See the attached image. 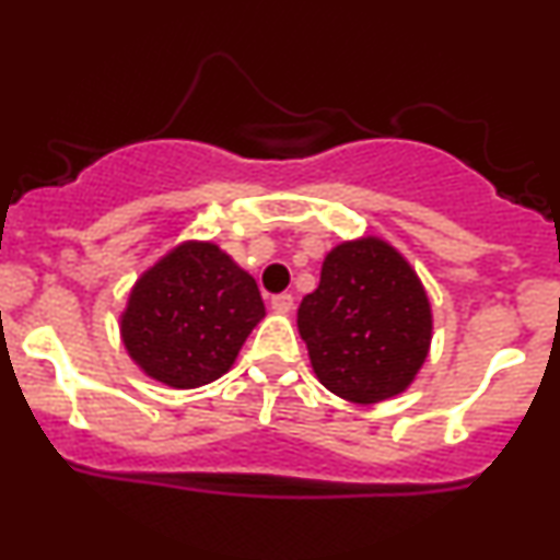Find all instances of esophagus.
I'll list each match as a JSON object with an SVG mask.
<instances>
[{
    "instance_id": "1",
    "label": "esophagus",
    "mask_w": 560,
    "mask_h": 560,
    "mask_svg": "<svg viewBox=\"0 0 560 560\" xmlns=\"http://www.w3.org/2000/svg\"><path fill=\"white\" fill-rule=\"evenodd\" d=\"M271 307H273V313H289L294 307V298L292 294H276V298L271 300Z\"/></svg>"
}]
</instances>
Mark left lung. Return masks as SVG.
Returning a JSON list of instances; mask_svg holds the SVG:
<instances>
[{"instance_id": "8db88e82", "label": "left lung", "mask_w": 560, "mask_h": 560, "mask_svg": "<svg viewBox=\"0 0 560 560\" xmlns=\"http://www.w3.org/2000/svg\"><path fill=\"white\" fill-rule=\"evenodd\" d=\"M311 365L326 389L355 405L402 395L429 358L432 305L419 273L378 236L342 242L298 311Z\"/></svg>"}]
</instances>
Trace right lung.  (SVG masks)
<instances>
[{"instance_id": "right-lung-1", "label": "right lung", "mask_w": 560, "mask_h": 560, "mask_svg": "<svg viewBox=\"0 0 560 560\" xmlns=\"http://www.w3.org/2000/svg\"><path fill=\"white\" fill-rule=\"evenodd\" d=\"M266 316L260 289L213 242H182L139 276L120 339L147 376L173 389L215 382Z\"/></svg>"}]
</instances>
